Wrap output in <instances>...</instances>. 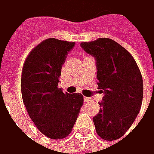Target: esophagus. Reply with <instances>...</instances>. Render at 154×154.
Returning a JSON list of instances; mask_svg holds the SVG:
<instances>
[{
    "label": "esophagus",
    "mask_w": 154,
    "mask_h": 154,
    "mask_svg": "<svg viewBox=\"0 0 154 154\" xmlns=\"http://www.w3.org/2000/svg\"><path fill=\"white\" fill-rule=\"evenodd\" d=\"M84 100L85 103H91L93 101V98L92 97H85Z\"/></svg>",
    "instance_id": "34e87169"
}]
</instances>
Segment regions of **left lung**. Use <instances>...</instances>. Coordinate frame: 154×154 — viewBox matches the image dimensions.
I'll use <instances>...</instances> for the list:
<instances>
[{"instance_id": "1", "label": "left lung", "mask_w": 154, "mask_h": 154, "mask_svg": "<svg viewBox=\"0 0 154 154\" xmlns=\"http://www.w3.org/2000/svg\"><path fill=\"white\" fill-rule=\"evenodd\" d=\"M80 46L96 58L98 89L104 93L99 113L93 117L96 131L103 140H117L130 129L141 109V71L132 55L111 39L99 38Z\"/></svg>"}]
</instances>
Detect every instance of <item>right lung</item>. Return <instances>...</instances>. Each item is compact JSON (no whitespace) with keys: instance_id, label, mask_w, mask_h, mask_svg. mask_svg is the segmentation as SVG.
<instances>
[{"instance_id":"add662e5","label":"right lung","mask_w":154,"mask_h":154,"mask_svg":"<svg viewBox=\"0 0 154 154\" xmlns=\"http://www.w3.org/2000/svg\"><path fill=\"white\" fill-rule=\"evenodd\" d=\"M75 44L46 39L32 49L23 66V104L37 129L51 139L69 135L84 103L82 94L64 93L57 87L62 66Z\"/></svg>"}]
</instances>
